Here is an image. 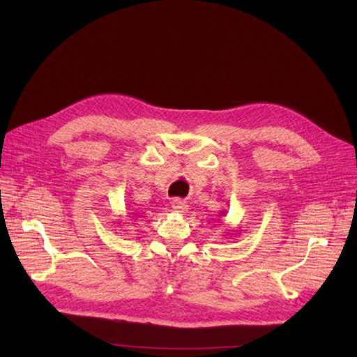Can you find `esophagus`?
<instances>
[{"label":"esophagus","mask_w":357,"mask_h":357,"mask_svg":"<svg viewBox=\"0 0 357 357\" xmlns=\"http://www.w3.org/2000/svg\"><path fill=\"white\" fill-rule=\"evenodd\" d=\"M172 208H174L175 213L186 214V213H188V210H190V205H188V202L183 201V199L175 198V199L172 201Z\"/></svg>","instance_id":"esophagus-1"}]
</instances>
